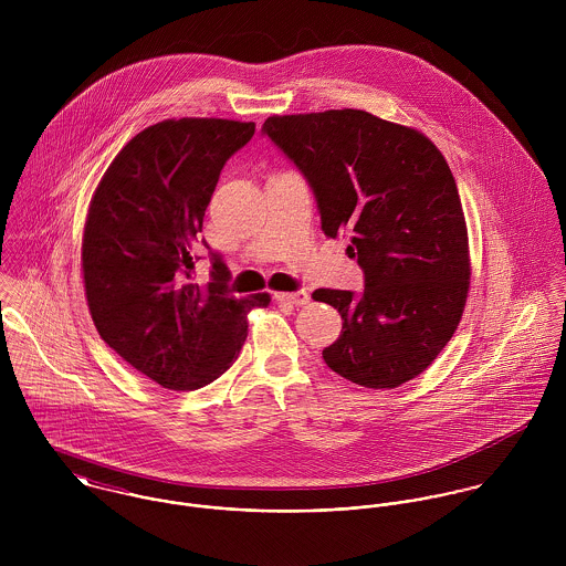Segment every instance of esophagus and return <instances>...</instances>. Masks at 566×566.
<instances>
[{
	"label": "esophagus",
	"mask_w": 566,
	"mask_h": 566,
	"mask_svg": "<svg viewBox=\"0 0 566 566\" xmlns=\"http://www.w3.org/2000/svg\"><path fill=\"white\" fill-rule=\"evenodd\" d=\"M276 301L281 303H287V305H307L310 303V292L307 290H298V292H281V294H274Z\"/></svg>",
	"instance_id": "obj_1"
}]
</instances>
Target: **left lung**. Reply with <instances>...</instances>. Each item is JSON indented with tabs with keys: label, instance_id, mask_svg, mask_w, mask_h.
Returning a JSON list of instances; mask_svg holds the SVG:
<instances>
[{
	"label": "left lung",
	"instance_id": "obj_1",
	"mask_svg": "<svg viewBox=\"0 0 566 566\" xmlns=\"http://www.w3.org/2000/svg\"><path fill=\"white\" fill-rule=\"evenodd\" d=\"M261 133L314 191L324 235H348L364 290H316L342 316L326 366L364 388H399L453 337L471 263L455 178L418 130L344 108L268 117Z\"/></svg>",
	"mask_w": 566,
	"mask_h": 566
}]
</instances>
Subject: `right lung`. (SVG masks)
Segmentation results:
<instances>
[{"label": "right lung", "mask_w": 566, "mask_h": 566, "mask_svg": "<svg viewBox=\"0 0 566 566\" xmlns=\"http://www.w3.org/2000/svg\"><path fill=\"white\" fill-rule=\"evenodd\" d=\"M252 135V122L165 119L122 148L93 193L82 240L91 318L163 388L198 390L224 375L245 342V314L270 303L233 296L218 252H209L211 281H189L220 171Z\"/></svg>", "instance_id": "obj_1"}]
</instances>
